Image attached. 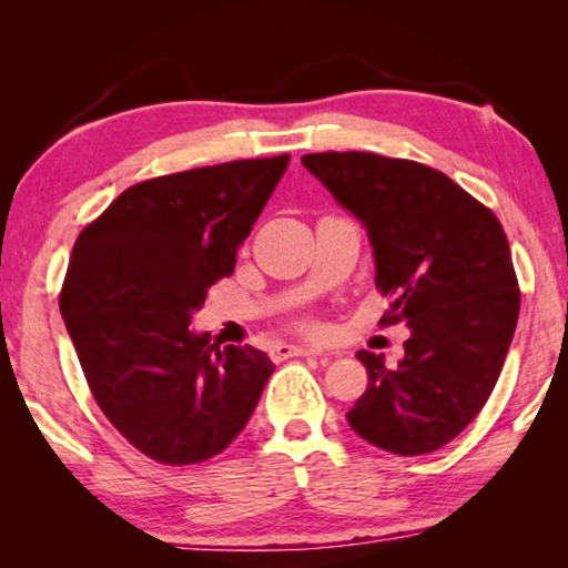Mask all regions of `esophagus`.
<instances>
[{
    "instance_id": "obj_1",
    "label": "esophagus",
    "mask_w": 568,
    "mask_h": 568,
    "mask_svg": "<svg viewBox=\"0 0 568 568\" xmlns=\"http://www.w3.org/2000/svg\"><path fill=\"white\" fill-rule=\"evenodd\" d=\"M297 355H321L318 348H305V345H287L281 343L271 351L273 361H285V358H297Z\"/></svg>"
}]
</instances>
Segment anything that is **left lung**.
<instances>
[{
    "label": "left lung",
    "instance_id": "8db88e82",
    "mask_svg": "<svg viewBox=\"0 0 568 568\" xmlns=\"http://www.w3.org/2000/svg\"><path fill=\"white\" fill-rule=\"evenodd\" d=\"M303 165L368 230L383 323H406L396 368L358 351L368 388L351 428L398 456L454 440L501 376L521 291L498 217L440 170L376 152H313Z\"/></svg>",
    "mask_w": 568,
    "mask_h": 568
}]
</instances>
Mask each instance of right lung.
I'll list each match as a JSON object with an SVG mask.
<instances>
[{"instance_id": "right-lung-1", "label": "right lung", "mask_w": 568, "mask_h": 568, "mask_svg": "<svg viewBox=\"0 0 568 568\" xmlns=\"http://www.w3.org/2000/svg\"><path fill=\"white\" fill-rule=\"evenodd\" d=\"M291 155L233 160L138 182L82 230L60 311L94 400L130 444L165 466L233 444L275 365L253 345L192 333L207 287L235 255Z\"/></svg>"}]
</instances>
